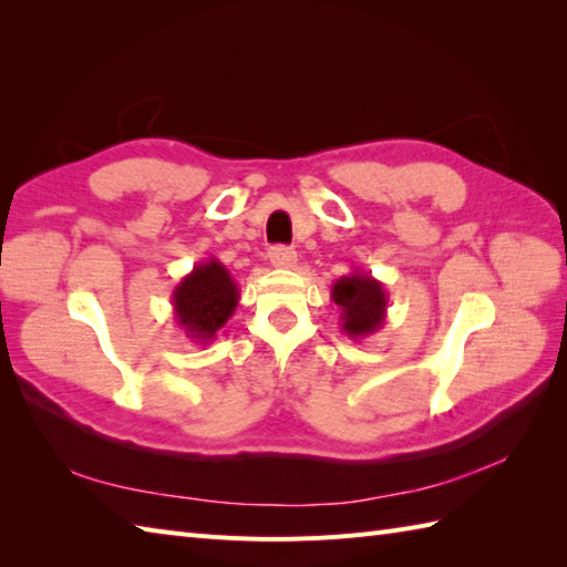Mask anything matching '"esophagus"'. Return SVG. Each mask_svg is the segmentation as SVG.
Here are the masks:
<instances>
[{
	"instance_id": "esophagus-1",
	"label": "esophagus",
	"mask_w": 567,
	"mask_h": 567,
	"mask_svg": "<svg viewBox=\"0 0 567 567\" xmlns=\"http://www.w3.org/2000/svg\"><path fill=\"white\" fill-rule=\"evenodd\" d=\"M268 258H270L272 268H285L287 270V268H295L297 252L292 248H287V246H275V248H270Z\"/></svg>"
}]
</instances>
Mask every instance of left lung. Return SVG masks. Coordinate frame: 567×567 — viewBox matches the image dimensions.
<instances>
[{
    "instance_id": "8db88e82",
    "label": "left lung",
    "mask_w": 567,
    "mask_h": 567,
    "mask_svg": "<svg viewBox=\"0 0 567 567\" xmlns=\"http://www.w3.org/2000/svg\"><path fill=\"white\" fill-rule=\"evenodd\" d=\"M333 305L341 309V329L348 339L360 341L382 329L388 317V292L375 277L353 270L331 287Z\"/></svg>"
}]
</instances>
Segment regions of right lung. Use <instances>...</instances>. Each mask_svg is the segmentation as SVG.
Instances as JSON below:
<instances>
[{"label": "right lung", "mask_w": 567, "mask_h": 567, "mask_svg": "<svg viewBox=\"0 0 567 567\" xmlns=\"http://www.w3.org/2000/svg\"><path fill=\"white\" fill-rule=\"evenodd\" d=\"M238 299V285L226 265L207 258L177 282L171 302L177 327L185 331L187 339L207 346L234 317Z\"/></svg>", "instance_id": "obj_1"}]
</instances>
